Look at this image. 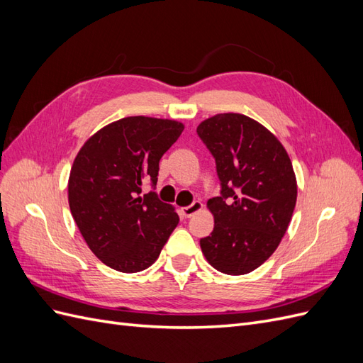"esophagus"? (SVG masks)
<instances>
[{"label":"esophagus","instance_id":"esophagus-1","mask_svg":"<svg viewBox=\"0 0 363 363\" xmlns=\"http://www.w3.org/2000/svg\"><path fill=\"white\" fill-rule=\"evenodd\" d=\"M201 208H203V204H201L200 201H194L191 206L183 207V208H182V213H183L184 218H191V216H194L196 212L201 211Z\"/></svg>","mask_w":363,"mask_h":363}]
</instances>
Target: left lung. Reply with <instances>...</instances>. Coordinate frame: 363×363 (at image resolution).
<instances>
[{
    "label": "left lung",
    "mask_w": 363,
    "mask_h": 363,
    "mask_svg": "<svg viewBox=\"0 0 363 363\" xmlns=\"http://www.w3.org/2000/svg\"><path fill=\"white\" fill-rule=\"evenodd\" d=\"M196 135L215 159L221 186L207 201L215 227L200 239L203 255L215 269L242 276L259 268L286 233L296 201L292 163L279 139L245 115H215Z\"/></svg>",
    "instance_id": "8db88e82"
}]
</instances>
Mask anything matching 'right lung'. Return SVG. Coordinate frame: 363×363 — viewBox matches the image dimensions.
I'll return each mask as SVG.
<instances>
[{"instance_id":"obj_1","label":"right lung","mask_w":363,"mask_h":363,"mask_svg":"<svg viewBox=\"0 0 363 363\" xmlns=\"http://www.w3.org/2000/svg\"><path fill=\"white\" fill-rule=\"evenodd\" d=\"M183 128L177 121L128 116L96 131L77 155L69 208L86 244L107 267L147 269L177 227L179 215L155 189L159 162ZM147 181L153 191L142 196Z\"/></svg>"}]
</instances>
